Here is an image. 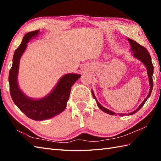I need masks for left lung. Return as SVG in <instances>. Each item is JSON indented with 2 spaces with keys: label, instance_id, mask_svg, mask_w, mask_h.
Segmentation results:
<instances>
[{
  "label": "left lung",
  "instance_id": "1",
  "mask_svg": "<svg viewBox=\"0 0 161 161\" xmlns=\"http://www.w3.org/2000/svg\"><path fill=\"white\" fill-rule=\"evenodd\" d=\"M128 40L129 41L130 44V47H131V48H130V50H131L132 52V55L134 56V58H136L137 59H139V60H140L142 63L143 64L144 66L146 67L148 77H149V86H150V89H149V94L147 96V97L145 98L143 102L141 103V105L137 108V109H136L134 111L132 112V113H128V115H132L134 113H136V112L139 111L142 108V106L144 105L145 103L146 102V101L147 100V99L149 97H150L151 92H152V88H153L152 75H153V73H154V66H153V64H152L151 56H150V55H149V52L147 51L146 48L143 47V46L140 45L139 44H138L136 42H135V41L133 40L128 38ZM92 96H93V98H94L96 101L98 107L103 112H104V113H106L107 114H111V115H115L116 114V113H114V112L108 110V109H107V108H104L103 106L101 105V104L98 102V101L97 100L94 92H93V91H92ZM119 114L120 116H123V115H125V114Z\"/></svg>",
  "mask_w": 161,
  "mask_h": 161
}]
</instances>
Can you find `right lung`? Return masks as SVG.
Masks as SVG:
<instances>
[{
	"label": "right lung",
	"mask_w": 161,
	"mask_h": 161,
	"mask_svg": "<svg viewBox=\"0 0 161 161\" xmlns=\"http://www.w3.org/2000/svg\"><path fill=\"white\" fill-rule=\"evenodd\" d=\"M39 33V30H36L25 35L20 45L14 52L12 66L9 74V91L14 103L27 117L36 121L47 120L62 113L66 107L72 86L81 77V75L76 73L64 75L49 94L42 98L32 99L25 95L18 84L20 59L29 41Z\"/></svg>",
	"instance_id": "right-lung-1"
}]
</instances>
